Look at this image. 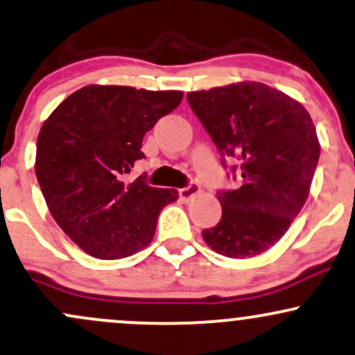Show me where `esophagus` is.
Listing matches in <instances>:
<instances>
[{
  "mask_svg": "<svg viewBox=\"0 0 355 355\" xmlns=\"http://www.w3.org/2000/svg\"><path fill=\"white\" fill-rule=\"evenodd\" d=\"M200 192V187L197 184H193V182H190L189 185H185L184 189L178 190V196H180L182 200H190L193 196H197V193Z\"/></svg>",
  "mask_w": 355,
  "mask_h": 355,
  "instance_id": "1",
  "label": "esophagus"
}]
</instances>
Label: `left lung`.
I'll use <instances>...</instances> for the list:
<instances>
[{
  "label": "left lung",
  "mask_w": 355,
  "mask_h": 355,
  "mask_svg": "<svg viewBox=\"0 0 355 355\" xmlns=\"http://www.w3.org/2000/svg\"><path fill=\"white\" fill-rule=\"evenodd\" d=\"M220 155L232 190H219V224L202 231L222 256L252 258L278 243L305 205L320 157L317 131L302 104L261 83L187 94ZM238 159L229 167L227 159Z\"/></svg>",
  "instance_id": "8db88e82"
}]
</instances>
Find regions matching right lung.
Returning a JSON list of instances; mask_svg holds the SVG:
<instances>
[{
    "instance_id": "1",
    "label": "right lung",
    "mask_w": 355,
    "mask_h": 355,
    "mask_svg": "<svg viewBox=\"0 0 355 355\" xmlns=\"http://www.w3.org/2000/svg\"><path fill=\"white\" fill-rule=\"evenodd\" d=\"M180 91L87 85L70 94L42 126L35 173L50 214L87 254L121 259L153 239L162 209L177 190L155 189L146 173L124 182L143 138L182 103Z\"/></svg>"
}]
</instances>
